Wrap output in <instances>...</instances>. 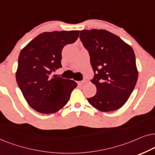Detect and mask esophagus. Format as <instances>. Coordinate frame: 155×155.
<instances>
[{
    "label": "esophagus",
    "instance_id": "1",
    "mask_svg": "<svg viewBox=\"0 0 155 155\" xmlns=\"http://www.w3.org/2000/svg\"><path fill=\"white\" fill-rule=\"evenodd\" d=\"M85 83V81H78L77 82V84H79V85H80V86H81V85H83V84Z\"/></svg>",
    "mask_w": 155,
    "mask_h": 155
}]
</instances>
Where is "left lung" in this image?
<instances>
[{
    "label": "left lung",
    "mask_w": 155,
    "mask_h": 155,
    "mask_svg": "<svg viewBox=\"0 0 155 155\" xmlns=\"http://www.w3.org/2000/svg\"><path fill=\"white\" fill-rule=\"evenodd\" d=\"M80 39L88 49L96 87L89 104L102 112L124 106L137 83L138 71L130 45L106 30L80 31Z\"/></svg>",
    "instance_id": "8db88e82"
}]
</instances>
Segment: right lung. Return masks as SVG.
Returning a JSON list of instances; mask_svg holds the SVG:
<instances>
[{
  "label": "right lung",
  "mask_w": 155,
  "mask_h": 155,
  "mask_svg": "<svg viewBox=\"0 0 155 155\" xmlns=\"http://www.w3.org/2000/svg\"><path fill=\"white\" fill-rule=\"evenodd\" d=\"M79 30L45 32L31 40L18 57L16 81L31 108L45 114L54 113L69 101L77 84L53 76L61 67V51L78 39Z\"/></svg>",
  "instance_id": "right-lung-1"
}]
</instances>
